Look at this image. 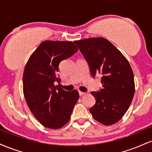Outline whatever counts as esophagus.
Here are the masks:
<instances>
[{"instance_id":"1","label":"esophagus","mask_w":152,"mask_h":152,"mask_svg":"<svg viewBox=\"0 0 152 152\" xmlns=\"http://www.w3.org/2000/svg\"><path fill=\"white\" fill-rule=\"evenodd\" d=\"M85 94H86V92H81V91H79V95H80V96H83V95H85Z\"/></svg>"}]
</instances>
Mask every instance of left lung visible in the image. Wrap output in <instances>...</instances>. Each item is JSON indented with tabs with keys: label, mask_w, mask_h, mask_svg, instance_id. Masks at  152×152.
I'll use <instances>...</instances> for the list:
<instances>
[{
	"label": "left lung",
	"mask_w": 152,
	"mask_h": 152,
	"mask_svg": "<svg viewBox=\"0 0 152 152\" xmlns=\"http://www.w3.org/2000/svg\"><path fill=\"white\" fill-rule=\"evenodd\" d=\"M74 43L88 63L92 77L102 76V88L91 92L96 104L89 111L102 124H114L126 112L134 95V74L129 63L104 38H89Z\"/></svg>",
	"instance_id": "8db88e82"
}]
</instances>
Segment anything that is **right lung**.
I'll list each match as a JSON object with an SVG mask.
<instances>
[{"label": "right lung", "mask_w": 152, "mask_h": 152, "mask_svg": "<svg viewBox=\"0 0 152 152\" xmlns=\"http://www.w3.org/2000/svg\"><path fill=\"white\" fill-rule=\"evenodd\" d=\"M71 41H43L26 64L23 77V94L32 114L44 126L57 129L71 117L79 99L76 90L66 91L57 76L59 64L78 51Z\"/></svg>", "instance_id": "right-lung-1"}]
</instances>
